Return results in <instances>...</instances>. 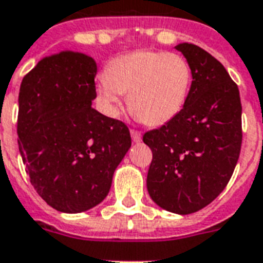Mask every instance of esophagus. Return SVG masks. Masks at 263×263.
Segmentation results:
<instances>
[{
	"label": "esophagus",
	"instance_id": "esophagus-1",
	"mask_svg": "<svg viewBox=\"0 0 263 263\" xmlns=\"http://www.w3.org/2000/svg\"><path fill=\"white\" fill-rule=\"evenodd\" d=\"M130 134H132V140L134 142L141 141V133L140 132H137V130H130Z\"/></svg>",
	"mask_w": 263,
	"mask_h": 263
}]
</instances>
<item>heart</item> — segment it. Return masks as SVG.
Here are the masks:
<instances>
[{
    "instance_id": "b5f03b06",
    "label": "heart",
    "mask_w": 263,
    "mask_h": 263,
    "mask_svg": "<svg viewBox=\"0 0 263 263\" xmlns=\"http://www.w3.org/2000/svg\"><path fill=\"white\" fill-rule=\"evenodd\" d=\"M103 82L96 86V101L108 117H117L119 95L148 126H162L180 115L188 101L192 68L178 53L136 50L107 63Z\"/></svg>"
}]
</instances>
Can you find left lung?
I'll return each mask as SVG.
<instances>
[{
  "mask_svg": "<svg viewBox=\"0 0 263 263\" xmlns=\"http://www.w3.org/2000/svg\"><path fill=\"white\" fill-rule=\"evenodd\" d=\"M176 49L192 68L188 101L180 115L144 134L152 151L146 188L166 211L196 213L231 180L241 148L239 87L225 67L192 44Z\"/></svg>",
  "mask_w": 263,
  "mask_h": 263,
  "instance_id": "8db88e82",
  "label": "left lung"
}]
</instances>
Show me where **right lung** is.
<instances>
[{"label":"right lung","instance_id":"right-lung-1","mask_svg":"<svg viewBox=\"0 0 263 263\" xmlns=\"http://www.w3.org/2000/svg\"><path fill=\"white\" fill-rule=\"evenodd\" d=\"M97 64L63 50L38 62L22 81L19 151L32 186L49 205L77 214L107 197L132 146L127 126L91 107Z\"/></svg>","mask_w":263,"mask_h":263}]
</instances>
